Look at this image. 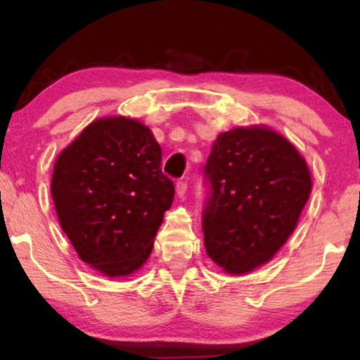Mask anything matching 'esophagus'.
I'll list each match as a JSON object with an SVG mask.
<instances>
[{"instance_id": "34e87169", "label": "esophagus", "mask_w": 360, "mask_h": 360, "mask_svg": "<svg viewBox=\"0 0 360 360\" xmlns=\"http://www.w3.org/2000/svg\"><path fill=\"white\" fill-rule=\"evenodd\" d=\"M186 190H188V184H186V181H179V184H176V195H179L180 198H184L186 195Z\"/></svg>"}]
</instances>
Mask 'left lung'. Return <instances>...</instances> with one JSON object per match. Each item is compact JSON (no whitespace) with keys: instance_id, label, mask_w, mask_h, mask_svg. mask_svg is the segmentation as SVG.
Wrapping results in <instances>:
<instances>
[{"instance_id":"obj_1","label":"left lung","mask_w":360,"mask_h":360,"mask_svg":"<svg viewBox=\"0 0 360 360\" xmlns=\"http://www.w3.org/2000/svg\"><path fill=\"white\" fill-rule=\"evenodd\" d=\"M206 254L224 272L269 262L297 228L311 193L307 162L265 126L221 132L205 165Z\"/></svg>"}]
</instances>
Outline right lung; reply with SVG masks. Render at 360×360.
Listing matches in <instances>:
<instances>
[{
	"mask_svg": "<svg viewBox=\"0 0 360 360\" xmlns=\"http://www.w3.org/2000/svg\"><path fill=\"white\" fill-rule=\"evenodd\" d=\"M147 126L124 116L93 121L57 157L52 198L78 257L108 277H126L152 252L175 186Z\"/></svg>",
	"mask_w": 360,
	"mask_h": 360,
	"instance_id": "obj_1",
	"label": "right lung"
}]
</instances>
